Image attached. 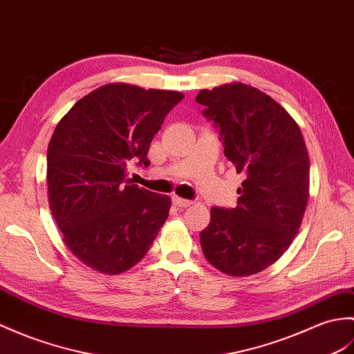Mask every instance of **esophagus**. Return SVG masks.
<instances>
[{
    "instance_id": "1",
    "label": "esophagus",
    "mask_w": 354,
    "mask_h": 354,
    "mask_svg": "<svg viewBox=\"0 0 354 354\" xmlns=\"http://www.w3.org/2000/svg\"><path fill=\"white\" fill-rule=\"evenodd\" d=\"M171 201H174L176 207H180V208H187V207H190V205H193V201L183 199V197H179V196H174L171 197Z\"/></svg>"
}]
</instances>
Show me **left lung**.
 <instances>
[{"label": "left lung", "mask_w": 354, "mask_h": 354, "mask_svg": "<svg viewBox=\"0 0 354 354\" xmlns=\"http://www.w3.org/2000/svg\"><path fill=\"white\" fill-rule=\"evenodd\" d=\"M225 157L245 179L235 208H211L201 232L205 258L221 273L250 276L273 264L297 234L309 197V157L295 120L273 97L241 83L202 90Z\"/></svg>", "instance_id": "left-lung-1"}]
</instances>
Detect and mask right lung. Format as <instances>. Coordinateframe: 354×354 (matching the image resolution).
Returning <instances> with one entry per match:
<instances>
[{
  "label": "right lung",
  "instance_id": "add662e5",
  "mask_svg": "<svg viewBox=\"0 0 354 354\" xmlns=\"http://www.w3.org/2000/svg\"><path fill=\"white\" fill-rule=\"evenodd\" d=\"M183 97L106 84L55 127L46 153L49 205L66 245L86 266L119 274L151 249L171 201L133 184L128 167L149 166L152 138Z\"/></svg>",
  "mask_w": 354,
  "mask_h": 354
}]
</instances>
